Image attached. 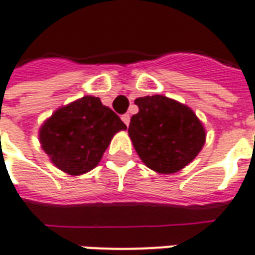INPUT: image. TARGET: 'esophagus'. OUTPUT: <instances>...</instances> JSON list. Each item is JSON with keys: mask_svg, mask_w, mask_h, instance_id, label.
<instances>
[{"mask_svg": "<svg viewBox=\"0 0 255 255\" xmlns=\"http://www.w3.org/2000/svg\"><path fill=\"white\" fill-rule=\"evenodd\" d=\"M121 120L124 122H125L126 125H129V122H130V116L128 113L126 114H122V117H121Z\"/></svg>", "mask_w": 255, "mask_h": 255, "instance_id": "1", "label": "esophagus"}]
</instances>
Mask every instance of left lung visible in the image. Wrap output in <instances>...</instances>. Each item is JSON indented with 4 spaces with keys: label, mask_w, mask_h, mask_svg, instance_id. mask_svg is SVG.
I'll list each match as a JSON object with an SVG mask.
<instances>
[{
    "label": "left lung",
    "mask_w": 255,
    "mask_h": 255,
    "mask_svg": "<svg viewBox=\"0 0 255 255\" xmlns=\"http://www.w3.org/2000/svg\"><path fill=\"white\" fill-rule=\"evenodd\" d=\"M129 133L146 166L157 173H177L197 157L205 143V129L193 110L163 96L139 97Z\"/></svg>",
    "instance_id": "1"
}]
</instances>
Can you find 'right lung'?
I'll return each mask as SVG.
<instances>
[{
  "label": "right lung",
  "instance_id": "right-lung-1",
  "mask_svg": "<svg viewBox=\"0 0 255 255\" xmlns=\"http://www.w3.org/2000/svg\"><path fill=\"white\" fill-rule=\"evenodd\" d=\"M125 129L98 97L86 96L57 110L39 130V141L58 169L80 175L98 165L114 134Z\"/></svg>",
  "mask_w": 255,
  "mask_h": 255
}]
</instances>
